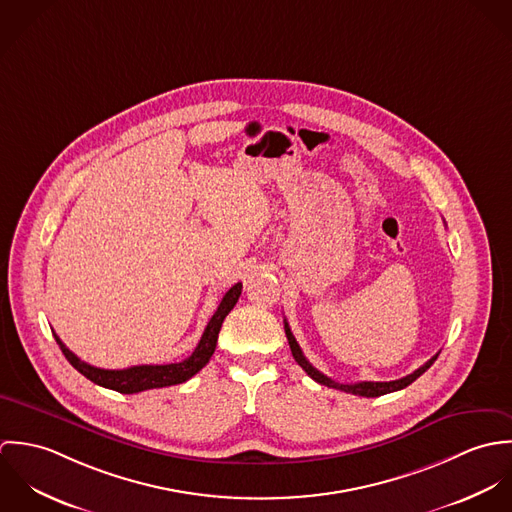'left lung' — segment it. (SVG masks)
<instances>
[{
	"mask_svg": "<svg viewBox=\"0 0 512 512\" xmlns=\"http://www.w3.org/2000/svg\"><path fill=\"white\" fill-rule=\"evenodd\" d=\"M284 329H286V337H288V343H290V349H292L293 359L297 361V365L301 366L315 382L325 384V386H329V388H337V390L355 394V396H366V398H376V396H382V394H388V392H396V390L406 388L408 384H412L418 376H422L430 366L434 365V361L438 359L439 355L438 353V355L432 357L426 365L416 368L412 374H408V376H404V378H398V380H390V382H355V384H341V382H335L333 378L325 376L323 372H319L315 366L311 365V363L303 357V353H301V349H299V345H297V341H295V337H293L292 329H290V325H288L286 319H284Z\"/></svg>",
	"mask_w": 512,
	"mask_h": 512,
	"instance_id": "obj_1",
	"label": "left lung"
}]
</instances>
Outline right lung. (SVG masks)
Here are the masks:
<instances>
[{
	"label": "right lung",
	"instance_id": "1",
	"mask_svg": "<svg viewBox=\"0 0 512 512\" xmlns=\"http://www.w3.org/2000/svg\"><path fill=\"white\" fill-rule=\"evenodd\" d=\"M242 293V284H234L228 292L224 293V297L220 299L219 307L215 311V315L211 317V321L205 327V333L199 341V345L195 347L193 355L181 363H171V365H138L130 366V368H122V370H108V368H98V366L88 365L84 361H80L73 351L67 349V345L55 335V341L59 343L63 355L67 357V361L80 372L84 374L88 380H92L98 386L122 392V394H136V392H144L151 388H163V386H173V384H181L185 380H189L191 376H195L203 366L207 365L217 349V339H219L220 327L224 317L230 313V309L236 305L238 297Z\"/></svg>",
	"mask_w": 512,
	"mask_h": 512
}]
</instances>
